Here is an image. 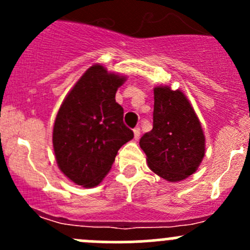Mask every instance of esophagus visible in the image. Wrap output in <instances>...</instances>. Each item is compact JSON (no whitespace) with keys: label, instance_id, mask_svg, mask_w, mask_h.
<instances>
[{"label":"esophagus","instance_id":"esophagus-1","mask_svg":"<svg viewBox=\"0 0 250 250\" xmlns=\"http://www.w3.org/2000/svg\"><path fill=\"white\" fill-rule=\"evenodd\" d=\"M133 132H134V138H135V139H139V137H140V128L139 127L134 128V129H133Z\"/></svg>","mask_w":250,"mask_h":250}]
</instances>
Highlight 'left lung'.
<instances>
[{
    "label": "left lung",
    "mask_w": 250,
    "mask_h": 250,
    "mask_svg": "<svg viewBox=\"0 0 250 250\" xmlns=\"http://www.w3.org/2000/svg\"><path fill=\"white\" fill-rule=\"evenodd\" d=\"M152 130L141 137L140 147L150 169L167 181H180L197 170L206 144L195 110L181 90L156 87Z\"/></svg>",
    "instance_id": "1"
}]
</instances>
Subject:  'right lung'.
Returning <instances> with one entry per match:
<instances>
[{"label":"right lung","mask_w":250,"mask_h":250,"mask_svg":"<svg viewBox=\"0 0 250 250\" xmlns=\"http://www.w3.org/2000/svg\"><path fill=\"white\" fill-rule=\"evenodd\" d=\"M125 81V76L93 65L58 111L53 128L55 158L60 170L77 185H99L121 146L134 137L123 122V107L115 99Z\"/></svg>","instance_id":"obj_1"}]
</instances>
